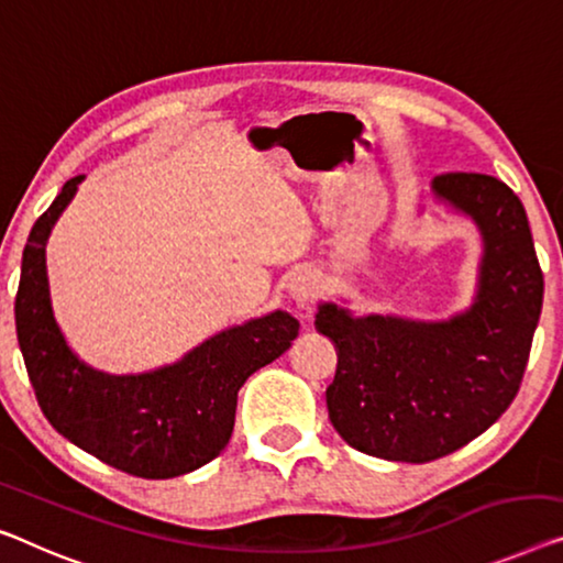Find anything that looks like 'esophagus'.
I'll return each mask as SVG.
<instances>
[{"label":"esophagus","instance_id":"esophagus-1","mask_svg":"<svg viewBox=\"0 0 563 563\" xmlns=\"http://www.w3.org/2000/svg\"><path fill=\"white\" fill-rule=\"evenodd\" d=\"M318 290H321V283H318V275L308 267H298L288 275V292L292 300H298L300 306L313 303L318 298Z\"/></svg>","mask_w":563,"mask_h":563}]
</instances>
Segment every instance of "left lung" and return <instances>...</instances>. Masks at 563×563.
Instances as JSON below:
<instances>
[{
  "label": "left lung",
  "instance_id": "8db88e82",
  "mask_svg": "<svg viewBox=\"0 0 563 563\" xmlns=\"http://www.w3.org/2000/svg\"><path fill=\"white\" fill-rule=\"evenodd\" d=\"M434 197L483 234L473 306L448 321L354 316L321 303L316 329L339 366L325 405L351 448L394 463H430L465 448L506 412L521 387L543 303V273L526 209L508 184L452 172Z\"/></svg>",
  "mask_w": 563,
  "mask_h": 563
}]
</instances>
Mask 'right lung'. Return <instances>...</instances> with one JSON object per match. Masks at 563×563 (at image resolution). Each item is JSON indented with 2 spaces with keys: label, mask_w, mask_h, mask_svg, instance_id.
<instances>
[{
  "label": "right lung",
  "mask_w": 563,
  "mask_h": 563,
  "mask_svg": "<svg viewBox=\"0 0 563 563\" xmlns=\"http://www.w3.org/2000/svg\"><path fill=\"white\" fill-rule=\"evenodd\" d=\"M82 179L65 181L22 253L14 321L32 389L47 422L100 463L146 481L187 475L228 448L240 387L290 349L300 323L273 310L146 374L115 376L80 362L49 303L45 245Z\"/></svg>",
  "instance_id": "right-lung-1"
}]
</instances>
